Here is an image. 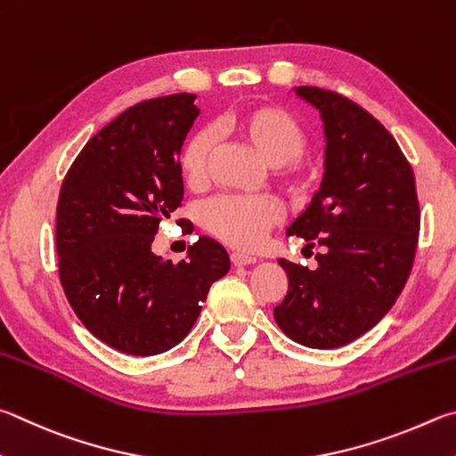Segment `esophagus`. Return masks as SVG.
I'll return each mask as SVG.
<instances>
[{
    "mask_svg": "<svg viewBox=\"0 0 456 456\" xmlns=\"http://www.w3.org/2000/svg\"><path fill=\"white\" fill-rule=\"evenodd\" d=\"M231 263L237 265V267H243V265H253L256 263V256L245 255V253H231Z\"/></svg>",
    "mask_w": 456,
    "mask_h": 456,
    "instance_id": "34e87169",
    "label": "esophagus"
}]
</instances>
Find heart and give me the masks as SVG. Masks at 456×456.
<instances>
[{
  "label": "heart",
  "mask_w": 456,
  "mask_h": 456,
  "mask_svg": "<svg viewBox=\"0 0 456 456\" xmlns=\"http://www.w3.org/2000/svg\"><path fill=\"white\" fill-rule=\"evenodd\" d=\"M221 123L273 165V177L287 195L293 200L309 195L314 171L301 157L309 147V135L291 111L275 103H256L227 113ZM213 145L211 131L197 129L179 149L177 171L191 191H203L207 187ZM281 217L283 207L271 195H223L203 207L201 225L221 243L235 249H253Z\"/></svg>",
  "instance_id": "1"
}]
</instances>
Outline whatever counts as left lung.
<instances>
[{"mask_svg": "<svg viewBox=\"0 0 456 456\" xmlns=\"http://www.w3.org/2000/svg\"><path fill=\"white\" fill-rule=\"evenodd\" d=\"M297 95L325 121V177L287 229L317 253V269L281 259L289 291L273 314L281 330L311 349H335L385 317L415 261L420 209L415 173L399 143L351 99L301 86Z\"/></svg>", "mask_w": 456, "mask_h": 456, "instance_id": "1", "label": "left lung"}]
</instances>
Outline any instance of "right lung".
I'll return each mask as SVG.
<instances>
[{"mask_svg":"<svg viewBox=\"0 0 456 456\" xmlns=\"http://www.w3.org/2000/svg\"><path fill=\"white\" fill-rule=\"evenodd\" d=\"M193 102L173 94L131 105L81 149L57 200L63 293L91 335L135 357L183 341L231 265L209 237L177 265L151 251L159 223L183 201L177 155L200 115Z\"/></svg>","mask_w":456,"mask_h":456,"instance_id":"1","label":"right lung"}]
</instances>
